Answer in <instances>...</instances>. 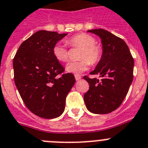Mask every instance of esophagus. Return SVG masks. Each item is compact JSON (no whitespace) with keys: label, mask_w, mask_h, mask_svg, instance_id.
Returning <instances> with one entry per match:
<instances>
[{"label":"esophagus","mask_w":148,"mask_h":148,"mask_svg":"<svg viewBox=\"0 0 148 148\" xmlns=\"http://www.w3.org/2000/svg\"><path fill=\"white\" fill-rule=\"evenodd\" d=\"M74 77H75V79L77 81L79 80V79H81V76L79 75V74H75V75H74Z\"/></svg>","instance_id":"34e87169"}]
</instances>
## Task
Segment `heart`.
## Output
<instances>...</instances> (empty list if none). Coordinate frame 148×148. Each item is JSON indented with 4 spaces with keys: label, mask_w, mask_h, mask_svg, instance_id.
<instances>
[{
    "label": "heart",
    "mask_w": 148,
    "mask_h": 148,
    "mask_svg": "<svg viewBox=\"0 0 148 148\" xmlns=\"http://www.w3.org/2000/svg\"><path fill=\"white\" fill-rule=\"evenodd\" d=\"M66 43L71 47H81L78 61L71 62L66 66V71L73 74H81L88 69L90 65L96 64L100 61L102 49L96 44L92 36L82 33L74 35L66 40ZM52 54L59 62L66 63L69 59V52L67 48L60 43H57L52 48Z\"/></svg>",
    "instance_id": "b5f03b06"
}]
</instances>
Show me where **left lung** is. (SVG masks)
<instances>
[{
  "label": "left lung",
  "mask_w": 148,
  "mask_h": 148,
  "mask_svg": "<svg viewBox=\"0 0 148 148\" xmlns=\"http://www.w3.org/2000/svg\"><path fill=\"white\" fill-rule=\"evenodd\" d=\"M100 37L102 56L90 74L101 79L83 77L89 83L84 95L87 109L94 114H107L121 106L133 81L134 59L122 38L103 29L88 30Z\"/></svg>",
  "instance_id": "left-lung-1"
}]
</instances>
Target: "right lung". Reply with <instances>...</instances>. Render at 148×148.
<instances>
[{"mask_svg":"<svg viewBox=\"0 0 148 148\" xmlns=\"http://www.w3.org/2000/svg\"><path fill=\"white\" fill-rule=\"evenodd\" d=\"M67 34L38 30L23 41L13 60L14 82L26 107L40 118L61 115L66 98L75 83L71 73L52 54V48Z\"/></svg>","mask_w":148,"mask_h":148,"instance_id":"add662e5","label":"right lung"}]
</instances>
